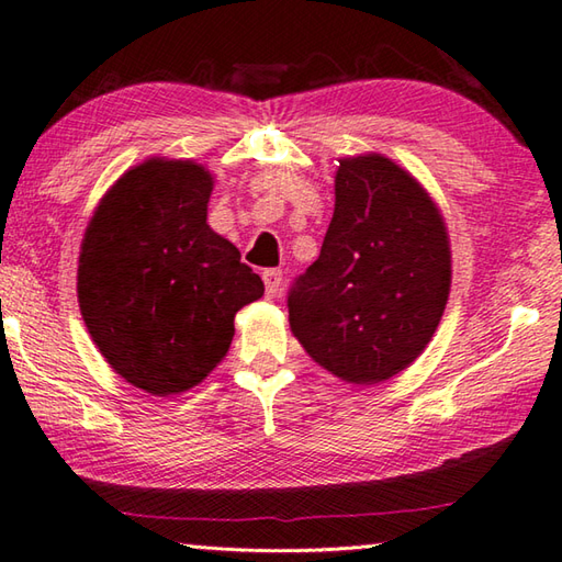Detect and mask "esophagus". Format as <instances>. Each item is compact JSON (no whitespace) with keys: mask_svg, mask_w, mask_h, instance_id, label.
<instances>
[{"mask_svg":"<svg viewBox=\"0 0 562 562\" xmlns=\"http://www.w3.org/2000/svg\"><path fill=\"white\" fill-rule=\"evenodd\" d=\"M261 279H265L269 295H279L281 283H283V271L281 269H267L265 273H261Z\"/></svg>","mask_w":562,"mask_h":562,"instance_id":"1","label":"esophagus"}]
</instances>
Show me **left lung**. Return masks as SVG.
<instances>
[{
  "instance_id": "1",
  "label": "left lung",
  "mask_w": 562,
  "mask_h": 562,
  "mask_svg": "<svg viewBox=\"0 0 562 562\" xmlns=\"http://www.w3.org/2000/svg\"><path fill=\"white\" fill-rule=\"evenodd\" d=\"M451 291L446 223L419 181L383 155L339 159L323 249L289 293L291 331L353 385L405 371Z\"/></svg>"
}]
</instances>
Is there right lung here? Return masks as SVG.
Here are the masks:
<instances>
[{
    "label": "right lung",
    "instance_id": "1",
    "mask_svg": "<svg viewBox=\"0 0 562 562\" xmlns=\"http://www.w3.org/2000/svg\"><path fill=\"white\" fill-rule=\"evenodd\" d=\"M211 171L150 157L125 171L85 231L77 297L111 369L140 391H189L231 349L239 307L265 295L239 249L205 223Z\"/></svg>",
    "mask_w": 562,
    "mask_h": 562
}]
</instances>
